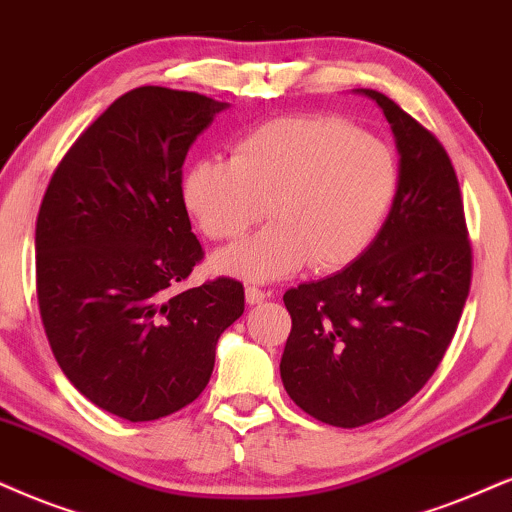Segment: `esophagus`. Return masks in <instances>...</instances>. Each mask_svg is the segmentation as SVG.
<instances>
[{"instance_id": "esophagus-1", "label": "esophagus", "mask_w": 512, "mask_h": 512, "mask_svg": "<svg viewBox=\"0 0 512 512\" xmlns=\"http://www.w3.org/2000/svg\"><path fill=\"white\" fill-rule=\"evenodd\" d=\"M269 297V293H264L262 288H257V286H248L245 288V302L248 304H260V302H264Z\"/></svg>"}]
</instances>
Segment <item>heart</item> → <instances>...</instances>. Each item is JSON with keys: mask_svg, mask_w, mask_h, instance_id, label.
<instances>
[{"mask_svg": "<svg viewBox=\"0 0 512 512\" xmlns=\"http://www.w3.org/2000/svg\"><path fill=\"white\" fill-rule=\"evenodd\" d=\"M397 181L383 139L335 115H286L243 134L229 160L193 165L184 198L217 243L238 241L267 205L271 224L212 264L248 281H278L304 264L335 271L357 260L378 236Z\"/></svg>", "mask_w": 512, "mask_h": 512, "instance_id": "obj_1", "label": "heart"}]
</instances>
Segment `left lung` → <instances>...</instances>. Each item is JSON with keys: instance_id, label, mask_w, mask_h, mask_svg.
Wrapping results in <instances>:
<instances>
[{"instance_id": "1", "label": "left lung", "mask_w": 512, "mask_h": 512, "mask_svg": "<svg viewBox=\"0 0 512 512\" xmlns=\"http://www.w3.org/2000/svg\"><path fill=\"white\" fill-rule=\"evenodd\" d=\"M399 151L392 210L373 243L338 274L283 295L293 319L281 357L290 399L335 428L390 416L437 371L470 293L463 198L437 137L385 94Z\"/></svg>"}]
</instances>
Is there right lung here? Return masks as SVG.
Here are the masks:
<instances>
[{"label": "right lung", "mask_w": 512, "mask_h": 512, "mask_svg": "<svg viewBox=\"0 0 512 512\" xmlns=\"http://www.w3.org/2000/svg\"><path fill=\"white\" fill-rule=\"evenodd\" d=\"M229 103L139 87L70 146L35 229L37 302L66 378L132 423L184 409L208 385L243 283L179 290L203 260L181 191L193 141Z\"/></svg>", "instance_id": "add662e5"}]
</instances>
